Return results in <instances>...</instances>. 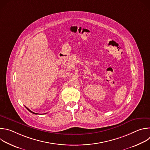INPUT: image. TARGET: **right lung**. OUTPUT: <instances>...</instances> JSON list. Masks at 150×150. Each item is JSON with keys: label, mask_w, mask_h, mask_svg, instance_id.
Here are the masks:
<instances>
[{"label": "right lung", "mask_w": 150, "mask_h": 150, "mask_svg": "<svg viewBox=\"0 0 150 150\" xmlns=\"http://www.w3.org/2000/svg\"><path fill=\"white\" fill-rule=\"evenodd\" d=\"M25 108H27V110H28V111H30V112H31V113H33V114H35V115H37V114H38V113H34V112H32V111H31V110H30V109H28V108H27V107H25Z\"/></svg>", "instance_id": "obj_1"}]
</instances>
